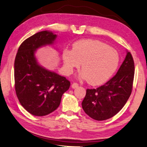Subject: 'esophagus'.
<instances>
[{
  "instance_id": "1",
  "label": "esophagus",
  "mask_w": 147,
  "mask_h": 147,
  "mask_svg": "<svg viewBox=\"0 0 147 147\" xmlns=\"http://www.w3.org/2000/svg\"><path fill=\"white\" fill-rule=\"evenodd\" d=\"M78 86H79V85H78V83H74L71 85V87L73 88H76L77 87H78Z\"/></svg>"
}]
</instances>
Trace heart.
<instances>
[{
  "instance_id": "obj_1",
  "label": "heart",
  "mask_w": 147,
  "mask_h": 147,
  "mask_svg": "<svg viewBox=\"0 0 147 147\" xmlns=\"http://www.w3.org/2000/svg\"><path fill=\"white\" fill-rule=\"evenodd\" d=\"M66 70L70 73L81 65V78L91 85L107 81L116 71L119 63L117 51L99 40H81L75 42L73 49H64L62 54Z\"/></svg>"
}]
</instances>
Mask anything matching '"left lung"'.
Here are the masks:
<instances>
[{
    "label": "left lung",
    "mask_w": 147,
    "mask_h": 147,
    "mask_svg": "<svg viewBox=\"0 0 147 147\" xmlns=\"http://www.w3.org/2000/svg\"><path fill=\"white\" fill-rule=\"evenodd\" d=\"M134 69L133 57L127 52L116 75L97 88L86 89L82 102L85 113L96 121L109 119L117 114L131 95Z\"/></svg>",
    "instance_id": "8db88e82"
}]
</instances>
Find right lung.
Listing matches in <instances>:
<instances>
[{
  "instance_id": "obj_1",
  "label": "right lung",
  "mask_w": 147,
  "mask_h": 147,
  "mask_svg": "<svg viewBox=\"0 0 147 147\" xmlns=\"http://www.w3.org/2000/svg\"><path fill=\"white\" fill-rule=\"evenodd\" d=\"M56 38V34L47 30L35 34L21 44L14 62L17 97L34 116H45L56 110L62 94L70 86L66 78L40 66L34 56L37 49L53 44Z\"/></svg>"
}]
</instances>
